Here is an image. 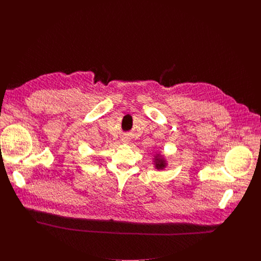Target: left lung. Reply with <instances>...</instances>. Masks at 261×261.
I'll return each mask as SVG.
<instances>
[{
	"label": "left lung",
	"instance_id": "8db88e82",
	"mask_svg": "<svg viewBox=\"0 0 261 261\" xmlns=\"http://www.w3.org/2000/svg\"><path fill=\"white\" fill-rule=\"evenodd\" d=\"M154 165H155V168L157 170H162L164 169L166 166H167V161L166 159L164 158V156L160 153H156V155L154 156Z\"/></svg>",
	"mask_w": 261,
	"mask_h": 261
}]
</instances>
